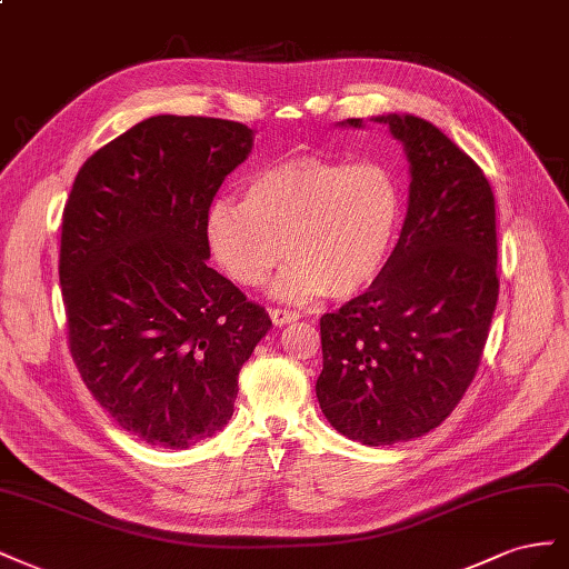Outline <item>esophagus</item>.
Here are the masks:
<instances>
[{"mask_svg":"<svg viewBox=\"0 0 569 569\" xmlns=\"http://www.w3.org/2000/svg\"><path fill=\"white\" fill-rule=\"evenodd\" d=\"M269 317H271L276 327H286V323H290V321H298L302 315L296 312V310H283V307H273Z\"/></svg>","mask_w":569,"mask_h":569,"instance_id":"obj_1","label":"esophagus"}]
</instances>
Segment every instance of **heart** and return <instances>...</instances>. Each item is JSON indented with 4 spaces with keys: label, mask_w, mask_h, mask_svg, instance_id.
<instances>
[{
    "label": "heart",
    "mask_w": 569,
    "mask_h": 569,
    "mask_svg": "<svg viewBox=\"0 0 569 569\" xmlns=\"http://www.w3.org/2000/svg\"><path fill=\"white\" fill-rule=\"evenodd\" d=\"M402 188L381 161L298 154L254 171L242 202L217 200L207 246L242 288H259L290 257L273 293L305 302L350 298L379 279L402 226Z\"/></svg>",
    "instance_id": "obj_1"
}]
</instances>
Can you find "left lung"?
Returning a JSON list of instances; mask_svg holds the SVG:
<instances>
[{"instance_id":"8db88e82","label":"left lung","mask_w":569,"mask_h":569,"mask_svg":"<svg viewBox=\"0 0 569 569\" xmlns=\"http://www.w3.org/2000/svg\"><path fill=\"white\" fill-rule=\"evenodd\" d=\"M371 121L405 144L408 217L379 279L321 317L317 398L336 431L393 446L441 425L477 375L498 300L496 200L477 161L433 123Z\"/></svg>"}]
</instances>
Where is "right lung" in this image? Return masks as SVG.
<instances>
[{
  "instance_id": "right-lung-1",
  "label": "right lung",
  "mask_w": 569,
  "mask_h": 569,
  "mask_svg": "<svg viewBox=\"0 0 569 569\" xmlns=\"http://www.w3.org/2000/svg\"><path fill=\"white\" fill-rule=\"evenodd\" d=\"M250 150L238 121L161 113L97 150L63 207L71 357L111 419L150 446L214 436L271 329L264 307L207 264V212Z\"/></svg>"
}]
</instances>
